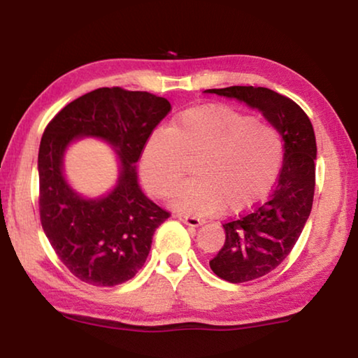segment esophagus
<instances>
[{
  "label": "esophagus",
  "mask_w": 358,
  "mask_h": 358,
  "mask_svg": "<svg viewBox=\"0 0 358 358\" xmlns=\"http://www.w3.org/2000/svg\"><path fill=\"white\" fill-rule=\"evenodd\" d=\"M175 217H177V220H180L181 222L187 224V226H191V227H199V226H202V224H203V221L199 220V217L189 216V215H183V213H177V215H175Z\"/></svg>",
  "instance_id": "34e87169"
}]
</instances>
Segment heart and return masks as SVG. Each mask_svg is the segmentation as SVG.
<instances>
[{"label":"heart","instance_id":"1","mask_svg":"<svg viewBox=\"0 0 358 358\" xmlns=\"http://www.w3.org/2000/svg\"><path fill=\"white\" fill-rule=\"evenodd\" d=\"M284 157L282 137L275 126L227 106L189 108L156 129L145 142L141 173L147 189L166 197L183 178L186 159L194 175L172 196L175 208L208 215L222 207L238 213L268 196Z\"/></svg>","mask_w":358,"mask_h":358}]
</instances>
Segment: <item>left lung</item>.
<instances>
[{
  "mask_svg": "<svg viewBox=\"0 0 358 358\" xmlns=\"http://www.w3.org/2000/svg\"><path fill=\"white\" fill-rule=\"evenodd\" d=\"M205 93L257 108L284 142L282 167L268 201L222 224L226 241L210 260L213 273L238 284L270 273L292 251L310 217L316 185L317 147L308 115L292 99L264 87H227Z\"/></svg>",
  "mask_w": 358,
  "mask_h": 358,
  "instance_id": "obj_1",
  "label": "left lung"
}]
</instances>
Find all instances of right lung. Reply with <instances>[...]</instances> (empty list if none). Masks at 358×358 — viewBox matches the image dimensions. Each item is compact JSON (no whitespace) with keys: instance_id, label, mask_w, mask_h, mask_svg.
<instances>
[{"instance_id":"right-lung-1","label":"right lung","mask_w":358,"mask_h":358,"mask_svg":"<svg viewBox=\"0 0 358 358\" xmlns=\"http://www.w3.org/2000/svg\"><path fill=\"white\" fill-rule=\"evenodd\" d=\"M171 102L147 92L98 88L62 108L41 138V224L59 260L83 282L117 286L148 257L155 230L169 213L150 201L137 181L136 162ZM107 141L119 159V178L101 198H83L65 180L64 153L78 138Z\"/></svg>"}]
</instances>
